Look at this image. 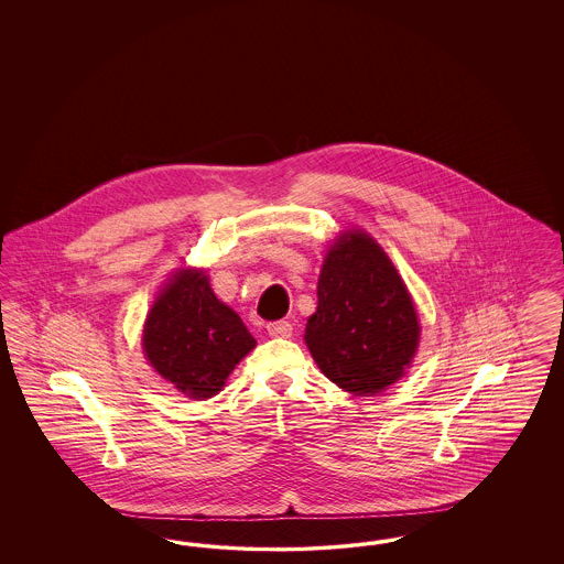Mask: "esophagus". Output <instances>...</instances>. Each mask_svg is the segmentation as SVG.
<instances>
[{
    "mask_svg": "<svg viewBox=\"0 0 564 564\" xmlns=\"http://www.w3.org/2000/svg\"><path fill=\"white\" fill-rule=\"evenodd\" d=\"M267 329L272 338H292V334H294V327L290 322L269 323Z\"/></svg>",
    "mask_w": 564,
    "mask_h": 564,
    "instance_id": "obj_1",
    "label": "esophagus"
}]
</instances>
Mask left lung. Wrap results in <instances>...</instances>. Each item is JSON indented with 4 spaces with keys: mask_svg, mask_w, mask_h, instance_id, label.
Here are the masks:
<instances>
[{
    "mask_svg": "<svg viewBox=\"0 0 564 564\" xmlns=\"http://www.w3.org/2000/svg\"><path fill=\"white\" fill-rule=\"evenodd\" d=\"M304 343L325 378L361 398L382 393L412 368L421 345L416 304L364 228L340 230L325 249Z\"/></svg>",
    "mask_w": 564,
    "mask_h": 564,
    "instance_id": "obj_1",
    "label": "left lung"
}]
</instances>
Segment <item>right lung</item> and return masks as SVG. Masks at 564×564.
Instances as JSON below:
<instances>
[{"mask_svg": "<svg viewBox=\"0 0 564 564\" xmlns=\"http://www.w3.org/2000/svg\"><path fill=\"white\" fill-rule=\"evenodd\" d=\"M256 345L241 317L214 294L207 270L196 267L169 274L141 329L152 370L196 402L217 395Z\"/></svg>", "mask_w": 564, "mask_h": 564, "instance_id": "right-lung-1", "label": "right lung"}]
</instances>
